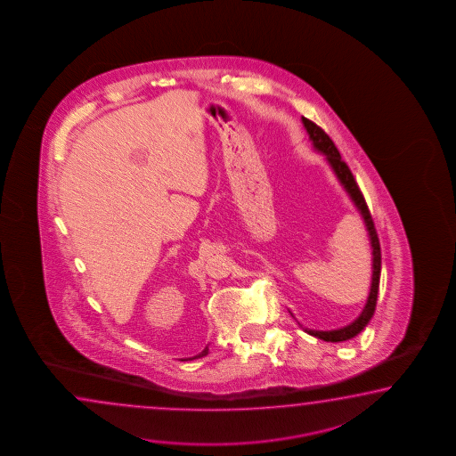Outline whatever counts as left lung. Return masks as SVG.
<instances>
[{"label":"left lung","instance_id":"8db88e82","mask_svg":"<svg viewBox=\"0 0 456 456\" xmlns=\"http://www.w3.org/2000/svg\"><path fill=\"white\" fill-rule=\"evenodd\" d=\"M303 125L309 134V139L313 142L314 149L317 152L325 155V160L330 165L331 170L335 173V176L338 178L341 186L348 192L349 199L353 200V204L356 206L359 214L364 220L366 224L367 234H369V241H370V248H372V281H370V291L367 296V303L362 309V313L359 314L356 321L349 323L343 329L338 330H307L309 335L317 337V338L323 339V341H331V343H338V341H346L349 338H354L357 333L364 330L367 327L369 321L372 319L375 313V305H377V295H379V283H380V268H382V254H380V242H379V236L375 232L374 222L370 212L367 208L366 200L362 192L359 191L356 181L353 173L348 168V165L341 160L339 157L338 149L335 147V143L331 141L329 134H325V131L319 127V126L313 123L311 119L303 117Z\"/></svg>","mask_w":456,"mask_h":456}]
</instances>
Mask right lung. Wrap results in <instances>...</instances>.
<instances>
[{
    "instance_id": "add662e5",
    "label": "right lung",
    "mask_w": 456,
    "mask_h": 456,
    "mask_svg": "<svg viewBox=\"0 0 456 456\" xmlns=\"http://www.w3.org/2000/svg\"><path fill=\"white\" fill-rule=\"evenodd\" d=\"M207 354H208V346H206V349H204V351H202V353H199V354H197V356L188 357V359H196V357L207 356Z\"/></svg>"
}]
</instances>
